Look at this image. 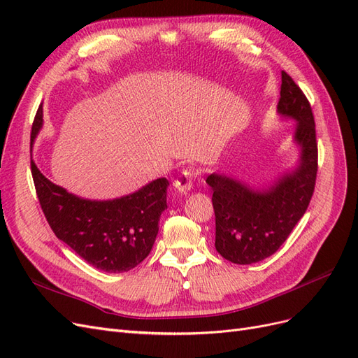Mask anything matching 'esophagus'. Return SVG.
Instances as JSON below:
<instances>
[{
    "label": "esophagus",
    "instance_id": "obj_1",
    "mask_svg": "<svg viewBox=\"0 0 358 358\" xmlns=\"http://www.w3.org/2000/svg\"><path fill=\"white\" fill-rule=\"evenodd\" d=\"M192 187V173L189 170H183L182 175L176 179L175 182V188L180 194H187Z\"/></svg>",
    "mask_w": 358,
    "mask_h": 358
}]
</instances>
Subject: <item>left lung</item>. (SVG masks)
I'll use <instances>...</instances> for the list:
<instances>
[{
    "instance_id": "1",
    "label": "left lung",
    "mask_w": 358,
    "mask_h": 358,
    "mask_svg": "<svg viewBox=\"0 0 358 358\" xmlns=\"http://www.w3.org/2000/svg\"><path fill=\"white\" fill-rule=\"evenodd\" d=\"M278 113L297 121L294 140L300 161L294 170L262 191L218 173L206 179L213 191L215 248L234 264L258 263L275 254L305 215L315 189V121L306 95L285 71Z\"/></svg>"
}]
</instances>
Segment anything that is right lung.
<instances>
[{
    "label": "right lung",
    "instance_id": "obj_1",
    "mask_svg": "<svg viewBox=\"0 0 358 358\" xmlns=\"http://www.w3.org/2000/svg\"><path fill=\"white\" fill-rule=\"evenodd\" d=\"M43 127L38 107L32 122L31 143ZM36 192L59 241L86 263L107 273H122L149 255L158 234L161 213L167 209L169 180L159 178L138 191L115 200H86L52 183L31 159Z\"/></svg>",
    "mask_w": 358,
    "mask_h": 358
}]
</instances>
